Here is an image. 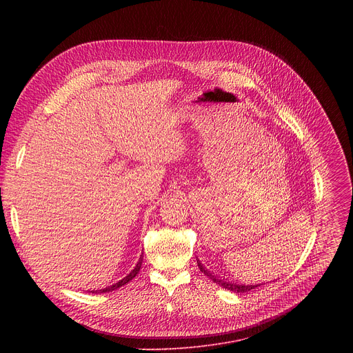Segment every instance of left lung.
Returning a JSON list of instances; mask_svg holds the SVG:
<instances>
[{
	"label": "left lung",
	"instance_id": "8db88e82",
	"mask_svg": "<svg viewBox=\"0 0 353 353\" xmlns=\"http://www.w3.org/2000/svg\"><path fill=\"white\" fill-rule=\"evenodd\" d=\"M196 264H198V268L201 270V272H204L212 282H215V283H218L219 286H222V288H225V289H228V290H232V292H234V293L250 292V290L256 289L257 286H260V285H239V283H234V282H229V281L221 279V278L215 276L214 274H211L208 270H205V267L199 263V260H196Z\"/></svg>",
	"mask_w": 353,
	"mask_h": 353
}]
</instances>
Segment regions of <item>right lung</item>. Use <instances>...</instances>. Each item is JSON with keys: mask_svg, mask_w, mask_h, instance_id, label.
Returning <instances> with one entry per match:
<instances>
[{"mask_svg": "<svg viewBox=\"0 0 353 353\" xmlns=\"http://www.w3.org/2000/svg\"><path fill=\"white\" fill-rule=\"evenodd\" d=\"M142 254H141V257H139V260H138V263H137V265L134 267V270L128 274V275H125L123 279H120L119 282H116V283H113V285H110V286H106V288H102V289H99V290H90L92 293H106V292H112V290H116V289H119V288H121L123 285H125V283H128L131 279H134L135 278V275L139 272V270H141V265H142Z\"/></svg>", "mask_w": 353, "mask_h": 353, "instance_id": "obj_1", "label": "right lung"}]
</instances>
